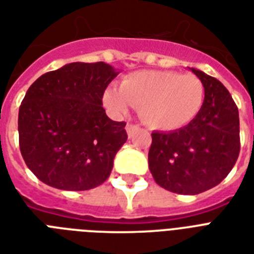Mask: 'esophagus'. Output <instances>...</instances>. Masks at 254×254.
<instances>
[{
  "instance_id": "1",
  "label": "esophagus",
  "mask_w": 254,
  "mask_h": 254,
  "mask_svg": "<svg viewBox=\"0 0 254 254\" xmlns=\"http://www.w3.org/2000/svg\"><path fill=\"white\" fill-rule=\"evenodd\" d=\"M137 129H138V127H137V125H133V124H127V135H129V137H131V135H133V133H134Z\"/></svg>"
}]
</instances>
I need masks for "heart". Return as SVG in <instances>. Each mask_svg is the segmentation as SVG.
Listing matches in <instances>:
<instances>
[{"mask_svg": "<svg viewBox=\"0 0 254 254\" xmlns=\"http://www.w3.org/2000/svg\"><path fill=\"white\" fill-rule=\"evenodd\" d=\"M105 107L116 116L141 108V119L155 130L173 131L189 125L204 103V85L192 73L137 71L124 77L120 88H108Z\"/></svg>", "mask_w": 254, "mask_h": 254, "instance_id": "obj_1", "label": "heart"}]
</instances>
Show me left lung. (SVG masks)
Listing matches in <instances>:
<instances>
[{
    "mask_svg": "<svg viewBox=\"0 0 254 254\" xmlns=\"http://www.w3.org/2000/svg\"><path fill=\"white\" fill-rule=\"evenodd\" d=\"M190 69L204 85L199 115L178 130L153 131L149 150L157 185L181 195H196L219 185L240 153V121L232 96L217 79Z\"/></svg>",
    "mask_w": 254,
    "mask_h": 254,
    "instance_id": "left-lung-1",
    "label": "left lung"
}]
</instances>
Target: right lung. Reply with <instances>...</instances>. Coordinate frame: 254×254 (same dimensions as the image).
Instances as JSON below:
<instances>
[{"instance_id": "add662e5", "label": "right lung", "mask_w": 254, "mask_h": 254, "mask_svg": "<svg viewBox=\"0 0 254 254\" xmlns=\"http://www.w3.org/2000/svg\"><path fill=\"white\" fill-rule=\"evenodd\" d=\"M112 65L75 62L42 75L30 85L18 113L19 149L26 165L46 185L85 191L107 181L127 142V123L103 108Z\"/></svg>"}]
</instances>
